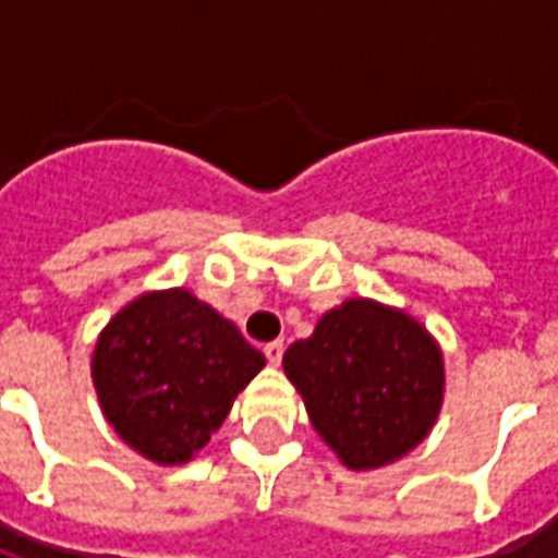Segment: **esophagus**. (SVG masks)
<instances>
[{"label":"esophagus","mask_w":558,"mask_h":558,"mask_svg":"<svg viewBox=\"0 0 558 558\" xmlns=\"http://www.w3.org/2000/svg\"><path fill=\"white\" fill-rule=\"evenodd\" d=\"M263 356H266V362H269V365L278 367L280 359H283V344H280V341H269V344L263 348Z\"/></svg>","instance_id":"obj_1"}]
</instances>
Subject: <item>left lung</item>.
Wrapping results in <instances>:
<instances>
[{
  "mask_svg": "<svg viewBox=\"0 0 558 558\" xmlns=\"http://www.w3.org/2000/svg\"><path fill=\"white\" fill-rule=\"evenodd\" d=\"M310 423L348 469L388 466L432 434L446 393L442 350L414 315L371 298L324 313L283 353Z\"/></svg>",
  "mask_w": 558,
  "mask_h": 558,
  "instance_id": "left-lung-1",
  "label": "left lung"
}]
</instances>
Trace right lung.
Wrapping results in <instances>:
<instances>
[{
	"label": "right lung",
	"mask_w": 558,
	"mask_h": 558,
	"mask_svg": "<svg viewBox=\"0 0 558 558\" xmlns=\"http://www.w3.org/2000/svg\"><path fill=\"white\" fill-rule=\"evenodd\" d=\"M263 367L260 350L185 287L133 298L92 350V385L107 423L159 466L187 463Z\"/></svg>",
	"instance_id": "obj_1"
}]
</instances>
